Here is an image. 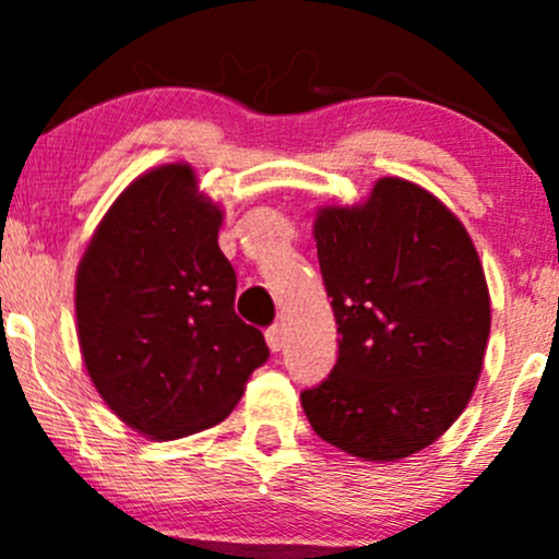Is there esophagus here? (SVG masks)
<instances>
[{"instance_id":"34e87169","label":"esophagus","mask_w":559,"mask_h":559,"mask_svg":"<svg viewBox=\"0 0 559 559\" xmlns=\"http://www.w3.org/2000/svg\"><path fill=\"white\" fill-rule=\"evenodd\" d=\"M265 342L273 352H281V346H284V325H271L265 331Z\"/></svg>"}]
</instances>
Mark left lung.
<instances>
[{
	"label": "left lung",
	"instance_id": "1",
	"mask_svg": "<svg viewBox=\"0 0 559 559\" xmlns=\"http://www.w3.org/2000/svg\"><path fill=\"white\" fill-rule=\"evenodd\" d=\"M312 236L342 338L301 407L329 444L396 463L471 402L491 329L484 265L457 215L396 176L355 207H320Z\"/></svg>",
	"mask_w": 559,
	"mask_h": 559
}]
</instances>
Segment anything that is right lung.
<instances>
[{"mask_svg":"<svg viewBox=\"0 0 559 559\" xmlns=\"http://www.w3.org/2000/svg\"><path fill=\"white\" fill-rule=\"evenodd\" d=\"M221 226L194 168L159 165L115 199L79 262L83 365L107 407L146 439L226 420L271 355L262 331L234 312Z\"/></svg>","mask_w":559,"mask_h":559,"instance_id":"obj_1","label":"right lung"}]
</instances>
